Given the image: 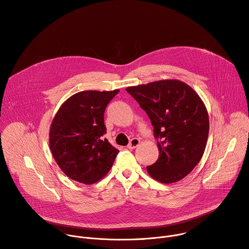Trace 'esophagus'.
Wrapping results in <instances>:
<instances>
[{"mask_svg":"<svg viewBox=\"0 0 249 249\" xmlns=\"http://www.w3.org/2000/svg\"><path fill=\"white\" fill-rule=\"evenodd\" d=\"M139 145H140V140L137 139V138H134V139H132V140L130 141V143H129V145H128L127 148L130 149V150H132V149L137 148Z\"/></svg>","mask_w":249,"mask_h":249,"instance_id":"1","label":"esophagus"}]
</instances>
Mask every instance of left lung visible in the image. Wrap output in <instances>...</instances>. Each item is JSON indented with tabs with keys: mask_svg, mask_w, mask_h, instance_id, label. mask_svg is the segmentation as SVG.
<instances>
[{
	"mask_svg": "<svg viewBox=\"0 0 249 249\" xmlns=\"http://www.w3.org/2000/svg\"><path fill=\"white\" fill-rule=\"evenodd\" d=\"M148 114L160 152L148 173L164 184L179 181L203 157L209 116L197 92L178 80H163L126 89Z\"/></svg>",
	"mask_w": 249,
	"mask_h": 249,
	"instance_id": "1",
	"label": "left lung"
}]
</instances>
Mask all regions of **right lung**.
<instances>
[{"mask_svg":"<svg viewBox=\"0 0 249 249\" xmlns=\"http://www.w3.org/2000/svg\"><path fill=\"white\" fill-rule=\"evenodd\" d=\"M118 92L80 91L57 111L49 145L57 164L71 179L93 184L110 170L119 151L102 137L106 133L104 111Z\"/></svg>","mask_w":249,"mask_h":249,"instance_id":"add662e5","label":"right lung"}]
</instances>
